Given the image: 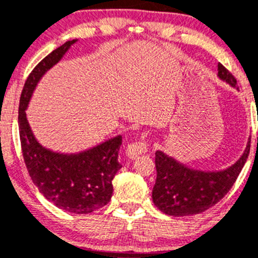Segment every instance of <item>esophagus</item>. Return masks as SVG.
I'll return each mask as SVG.
<instances>
[{"label": "esophagus", "instance_id": "34e87169", "mask_svg": "<svg viewBox=\"0 0 258 258\" xmlns=\"http://www.w3.org/2000/svg\"><path fill=\"white\" fill-rule=\"evenodd\" d=\"M148 150V143L146 141H139V143H132L127 145L126 155L130 159H135L141 154H145Z\"/></svg>", "mask_w": 258, "mask_h": 258}]
</instances>
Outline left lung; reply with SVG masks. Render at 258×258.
Here are the masks:
<instances>
[{
  "mask_svg": "<svg viewBox=\"0 0 258 258\" xmlns=\"http://www.w3.org/2000/svg\"><path fill=\"white\" fill-rule=\"evenodd\" d=\"M217 71L220 80L236 89V80L230 72L222 64L217 66ZM249 143L235 163L220 171L191 168L157 150V180L152 194L154 204L162 212L173 217L198 215L207 211L221 201L234 185L249 154Z\"/></svg>",
  "mask_w": 258,
  "mask_h": 258,
  "instance_id": "obj_1",
  "label": "left lung"
}]
</instances>
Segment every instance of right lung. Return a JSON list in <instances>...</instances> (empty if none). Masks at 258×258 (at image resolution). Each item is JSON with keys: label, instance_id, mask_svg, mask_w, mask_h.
<instances>
[{"label": "right lung", "instance_id": "1", "mask_svg": "<svg viewBox=\"0 0 258 258\" xmlns=\"http://www.w3.org/2000/svg\"><path fill=\"white\" fill-rule=\"evenodd\" d=\"M76 42L77 39L67 41L32 71L23 87L18 119L23 157L34 185L60 210L85 215L104 207L112 198V181L122 167L118 162L122 136L118 135L80 153L52 152L34 138L25 113L39 80Z\"/></svg>", "mask_w": 258, "mask_h": 258}]
</instances>
